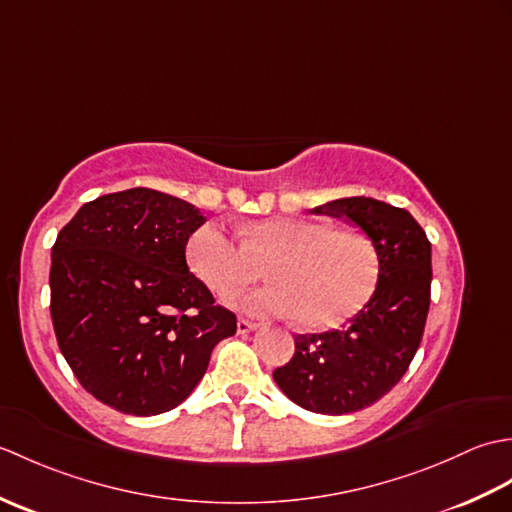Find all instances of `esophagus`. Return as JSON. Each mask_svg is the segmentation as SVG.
<instances>
[{
  "label": "esophagus",
  "instance_id": "esophagus-1",
  "mask_svg": "<svg viewBox=\"0 0 512 512\" xmlns=\"http://www.w3.org/2000/svg\"><path fill=\"white\" fill-rule=\"evenodd\" d=\"M257 328H259V323H255V321L237 319V332H239V334H248V332H253V330H257Z\"/></svg>",
  "mask_w": 512,
  "mask_h": 512
}]
</instances>
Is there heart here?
I'll return each mask as SVG.
<instances>
[{
	"mask_svg": "<svg viewBox=\"0 0 512 512\" xmlns=\"http://www.w3.org/2000/svg\"><path fill=\"white\" fill-rule=\"evenodd\" d=\"M187 262L226 301L253 284L266 264L273 284L246 297V310L299 314L310 330L350 321L374 295L380 273L376 246L363 231L299 215L246 222L239 242L224 226L206 222L189 237Z\"/></svg>",
	"mask_w": 512,
	"mask_h": 512,
	"instance_id": "b5f03b06",
	"label": "heart"
}]
</instances>
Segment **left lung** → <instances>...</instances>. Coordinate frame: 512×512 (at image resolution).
Returning <instances> with one entry per match:
<instances>
[{"mask_svg":"<svg viewBox=\"0 0 512 512\" xmlns=\"http://www.w3.org/2000/svg\"><path fill=\"white\" fill-rule=\"evenodd\" d=\"M314 213L345 217L372 239L378 284L339 330L295 336V356L273 378L299 407L343 416L383 398L416 356L431 299V244L409 211L365 195Z\"/></svg>","mask_w":512,"mask_h":512,"instance_id":"8db88e82","label":"left lung"}]
</instances>
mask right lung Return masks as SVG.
Returning a JSON list of instances; mask_svg holds the SVG:
<instances>
[{
    "instance_id": "add662e5",
    "label": "right lung",
    "mask_w": 512,
    "mask_h": 512,
    "mask_svg": "<svg viewBox=\"0 0 512 512\" xmlns=\"http://www.w3.org/2000/svg\"><path fill=\"white\" fill-rule=\"evenodd\" d=\"M206 217L154 189L83 204L52 246L50 314L59 350L88 394L129 416L187 400L237 319L189 273Z\"/></svg>"
}]
</instances>
